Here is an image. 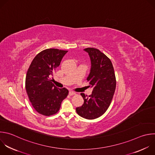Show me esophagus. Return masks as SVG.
<instances>
[{
	"mask_svg": "<svg viewBox=\"0 0 155 155\" xmlns=\"http://www.w3.org/2000/svg\"><path fill=\"white\" fill-rule=\"evenodd\" d=\"M75 93L74 92H73V91H69V95H75Z\"/></svg>",
	"mask_w": 155,
	"mask_h": 155,
	"instance_id": "esophagus-1",
	"label": "esophagus"
}]
</instances>
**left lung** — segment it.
Returning <instances> with one entry per match:
<instances>
[{
    "instance_id": "left-lung-1",
    "label": "left lung",
    "mask_w": 155,
    "mask_h": 155,
    "mask_svg": "<svg viewBox=\"0 0 155 155\" xmlns=\"http://www.w3.org/2000/svg\"><path fill=\"white\" fill-rule=\"evenodd\" d=\"M91 63L87 81L92 87V94L81 93L84 100L81 107L76 108L77 114L86 119H94L104 114L109 108L116 86L114 68L110 59L95 48H86Z\"/></svg>"
}]
</instances>
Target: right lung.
<instances>
[{"label": "right lung", "mask_w": 155, "mask_h": 155, "mask_svg": "<svg viewBox=\"0 0 155 155\" xmlns=\"http://www.w3.org/2000/svg\"><path fill=\"white\" fill-rule=\"evenodd\" d=\"M68 51L57 48L44 50L34 58L27 71L25 89L33 107L41 114L49 116L58 113L69 94L65 87H57L50 78Z\"/></svg>", "instance_id": "1"}]
</instances>
